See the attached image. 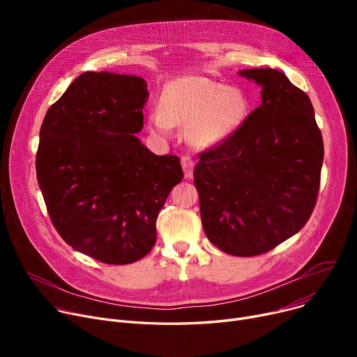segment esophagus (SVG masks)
Returning <instances> with one entry per match:
<instances>
[{
  "instance_id": "obj_1",
  "label": "esophagus",
  "mask_w": 357,
  "mask_h": 357,
  "mask_svg": "<svg viewBox=\"0 0 357 357\" xmlns=\"http://www.w3.org/2000/svg\"><path fill=\"white\" fill-rule=\"evenodd\" d=\"M181 162H182V167H183V174H185V178L191 179L192 175H194V166H195V162L192 160V158L190 155H183L181 158Z\"/></svg>"
}]
</instances>
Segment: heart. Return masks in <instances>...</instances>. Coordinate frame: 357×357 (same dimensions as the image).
I'll return each mask as SVG.
<instances>
[{"instance_id":"obj_1","label":"heart","mask_w":357,"mask_h":357,"mask_svg":"<svg viewBox=\"0 0 357 357\" xmlns=\"http://www.w3.org/2000/svg\"><path fill=\"white\" fill-rule=\"evenodd\" d=\"M249 102L236 86H222L204 77L169 81L160 96V108L150 109L147 121L158 136L172 135L174 126H185V139L192 147L207 150L226 142L245 121Z\"/></svg>"}]
</instances>
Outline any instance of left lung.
I'll use <instances>...</instances> for the list:
<instances>
[{"label":"left lung","mask_w":357,"mask_h":357,"mask_svg":"<svg viewBox=\"0 0 357 357\" xmlns=\"http://www.w3.org/2000/svg\"><path fill=\"white\" fill-rule=\"evenodd\" d=\"M261 104L226 142L199 153L202 227L233 256L266 253L301 230L320 190L324 146L307 93L271 68L238 72Z\"/></svg>","instance_id":"obj_1"}]
</instances>
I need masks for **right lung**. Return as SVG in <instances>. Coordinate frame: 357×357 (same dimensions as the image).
<instances>
[{
  "mask_svg": "<svg viewBox=\"0 0 357 357\" xmlns=\"http://www.w3.org/2000/svg\"><path fill=\"white\" fill-rule=\"evenodd\" d=\"M147 98L136 75L85 72L40 128L36 172L53 226L102 264H133L152 250L159 211L183 178L178 156H158L135 136Z\"/></svg>",
  "mask_w": 357,
  "mask_h": 357,
  "instance_id": "add662e5",
  "label": "right lung"
}]
</instances>
